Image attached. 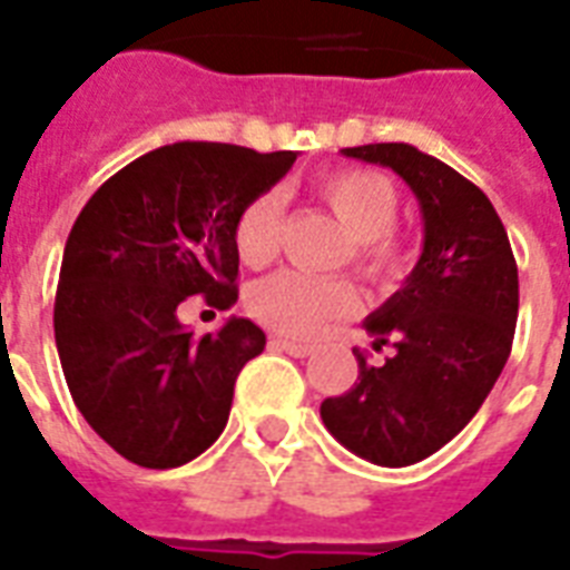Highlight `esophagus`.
Listing matches in <instances>:
<instances>
[{
	"label": "esophagus",
	"instance_id": "esophagus-1",
	"mask_svg": "<svg viewBox=\"0 0 570 570\" xmlns=\"http://www.w3.org/2000/svg\"><path fill=\"white\" fill-rule=\"evenodd\" d=\"M272 346L281 348V352H286V355H293V357L313 355V346H307V343H293V340H284V337H272Z\"/></svg>",
	"mask_w": 570,
	"mask_h": 570
}]
</instances>
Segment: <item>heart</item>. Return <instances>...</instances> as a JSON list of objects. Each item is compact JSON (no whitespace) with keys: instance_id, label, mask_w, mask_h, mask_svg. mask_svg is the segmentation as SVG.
<instances>
[{"instance_id":"heart-1","label":"heart","mask_w":570,"mask_h":570,"mask_svg":"<svg viewBox=\"0 0 570 570\" xmlns=\"http://www.w3.org/2000/svg\"><path fill=\"white\" fill-rule=\"evenodd\" d=\"M343 230L352 236V263L375 284H390L405 272V245L396 236L399 191L387 174L373 168H337L313 186ZM284 200L259 191L233 222V248L245 266H266L281 248ZM357 289L348 281H320L302 272H277L250 286L245 307L259 325L286 337H316L325 325L357 311Z\"/></svg>"}]
</instances>
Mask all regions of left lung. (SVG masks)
<instances>
[{
  "mask_svg": "<svg viewBox=\"0 0 570 570\" xmlns=\"http://www.w3.org/2000/svg\"><path fill=\"white\" fill-rule=\"evenodd\" d=\"M411 186L423 213V254L405 286L364 322L381 366L361 352L355 387L322 402V423L381 468L429 459L473 420L512 352L518 263L485 191L411 145L346 147Z\"/></svg>",
  "mask_w": 570,
  "mask_h": 570,
  "instance_id": "left-lung-1",
  "label": "left lung"
}]
</instances>
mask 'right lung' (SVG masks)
<instances>
[{"instance_id": "1", "label": "right lung", "mask_w": 570, "mask_h": 570, "mask_svg": "<svg viewBox=\"0 0 570 570\" xmlns=\"http://www.w3.org/2000/svg\"><path fill=\"white\" fill-rule=\"evenodd\" d=\"M218 141L138 156L94 191L67 236L56 346L94 432L138 468H180L227 425L242 366L266 348L250 320L195 337L177 320L189 295L227 311L239 298L233 222L295 163Z\"/></svg>"}]
</instances>
